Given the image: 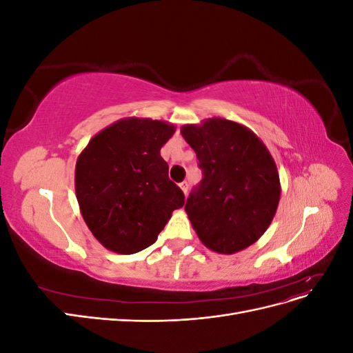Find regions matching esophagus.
<instances>
[{
    "mask_svg": "<svg viewBox=\"0 0 353 353\" xmlns=\"http://www.w3.org/2000/svg\"><path fill=\"white\" fill-rule=\"evenodd\" d=\"M179 188L183 190L184 194H187V193H188V183H187V181H184V183H181V184H179Z\"/></svg>",
    "mask_w": 353,
    "mask_h": 353,
    "instance_id": "34e87169",
    "label": "esophagus"
}]
</instances>
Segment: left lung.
I'll return each mask as SVG.
<instances>
[{"instance_id":"left-lung-1","label":"left lung","mask_w":353,"mask_h":353,"mask_svg":"<svg viewBox=\"0 0 353 353\" xmlns=\"http://www.w3.org/2000/svg\"><path fill=\"white\" fill-rule=\"evenodd\" d=\"M181 135L203 170L185 203L200 241L221 254L249 248L271 225L281 196L270 150L249 128L223 117L184 125Z\"/></svg>"}]
</instances>
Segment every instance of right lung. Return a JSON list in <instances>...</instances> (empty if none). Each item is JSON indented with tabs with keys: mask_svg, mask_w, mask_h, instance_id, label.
I'll return each instance as SVG.
<instances>
[{
	"mask_svg": "<svg viewBox=\"0 0 353 353\" xmlns=\"http://www.w3.org/2000/svg\"><path fill=\"white\" fill-rule=\"evenodd\" d=\"M174 132L165 121L125 117L95 134L78 156L74 191L82 218L108 250L141 252L184 206L160 156Z\"/></svg>",
	"mask_w": 353,
	"mask_h": 353,
	"instance_id": "add662e5",
	"label": "right lung"
}]
</instances>
